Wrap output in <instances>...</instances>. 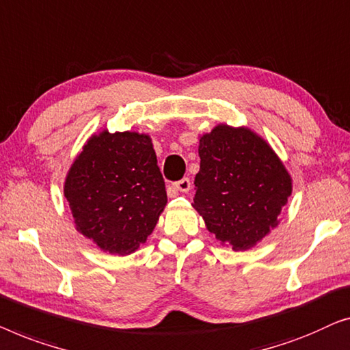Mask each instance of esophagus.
<instances>
[{
    "label": "esophagus",
    "instance_id": "obj_1",
    "mask_svg": "<svg viewBox=\"0 0 350 350\" xmlns=\"http://www.w3.org/2000/svg\"><path fill=\"white\" fill-rule=\"evenodd\" d=\"M173 187H174V190L182 191V193H187V191L191 189V182H190V179H187V177H184V179L177 180Z\"/></svg>",
    "mask_w": 350,
    "mask_h": 350
}]
</instances>
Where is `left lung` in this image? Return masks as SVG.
<instances>
[{"label":"left lung","mask_w":350,"mask_h":350,"mask_svg":"<svg viewBox=\"0 0 350 350\" xmlns=\"http://www.w3.org/2000/svg\"><path fill=\"white\" fill-rule=\"evenodd\" d=\"M198 154L193 208L220 244L252 249L280 222L293 187L287 168L247 126L219 124L200 136Z\"/></svg>","instance_id":"1"}]
</instances>
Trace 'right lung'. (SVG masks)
Segmentation results:
<instances>
[{
  "label": "right lung",
  "instance_id": "obj_1",
  "mask_svg": "<svg viewBox=\"0 0 350 350\" xmlns=\"http://www.w3.org/2000/svg\"><path fill=\"white\" fill-rule=\"evenodd\" d=\"M63 193L79 233L122 257L146 243L168 201L150 136L137 131L103 130L88 137Z\"/></svg>",
  "mask_w": 350,
  "mask_h": 350
}]
</instances>
